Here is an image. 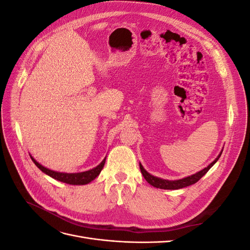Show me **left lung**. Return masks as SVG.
<instances>
[{
  "label": "left lung",
  "instance_id": "1",
  "mask_svg": "<svg viewBox=\"0 0 250 250\" xmlns=\"http://www.w3.org/2000/svg\"><path fill=\"white\" fill-rule=\"evenodd\" d=\"M221 153H222V151L220 152V154L217 156L216 160L213 163H210L207 168H204L201 171L193 174V175L185 177L183 179L168 180V179H163V178H160V177L153 176V175H151L150 173H148L145 169H144V167L141 164H140V169H141V172L143 174L144 178L147 180V183L150 184L151 186H153L154 188H164V190H178V188H186V187H188V186L197 183V181L204 175V174H206L217 163V161L219 160V157L221 156Z\"/></svg>",
  "mask_w": 250,
  "mask_h": 250
}]
</instances>
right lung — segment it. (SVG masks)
<instances>
[{
  "mask_svg": "<svg viewBox=\"0 0 250 250\" xmlns=\"http://www.w3.org/2000/svg\"><path fill=\"white\" fill-rule=\"evenodd\" d=\"M30 156H31V155H30ZM31 160L36 165L37 168H39L41 171H42L44 174H47V175L51 176L52 178L62 181V183L69 184V185L80 186V185H86V184L90 183V181L94 180L98 175H99L101 170L104 167V164H105V160H106V157H105L104 160L99 165H98L96 168L90 169V170L85 171V172H80V173L56 172V171H53V170H50L46 167H43L42 165H41L40 163H37L32 156H31Z\"/></svg>",
  "mask_w": 250,
  "mask_h": 250,
  "instance_id": "1",
  "label": "right lung"
}]
</instances>
